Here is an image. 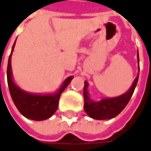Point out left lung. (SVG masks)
<instances>
[{"instance_id": "8db88e82", "label": "left lung", "mask_w": 151, "mask_h": 151, "mask_svg": "<svg viewBox=\"0 0 151 151\" xmlns=\"http://www.w3.org/2000/svg\"><path fill=\"white\" fill-rule=\"evenodd\" d=\"M137 62L139 65V57L137 52ZM139 74V73H138ZM138 81V76L136 77L134 82L129 91L115 98L111 99H104L101 101L95 102L89 99L88 93L87 91L88 82L85 81L84 89H83V95H84V110L91 118L94 119H108L116 117L123 111L126 105L130 101L137 83Z\"/></svg>"}]
</instances>
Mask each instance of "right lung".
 Instances as JSON below:
<instances>
[{"label": "right lung", "instance_id": "add662e5", "mask_svg": "<svg viewBox=\"0 0 151 151\" xmlns=\"http://www.w3.org/2000/svg\"><path fill=\"white\" fill-rule=\"evenodd\" d=\"M14 44L13 45L12 51L14 48ZM6 76L9 92L17 109L27 119L38 121L47 119L54 114L58 107L61 93L73 79V76L68 77L63 82L59 91L54 95H38L26 93L19 88L13 81L11 72V54L8 58Z\"/></svg>", "mask_w": 151, "mask_h": 151}]
</instances>
